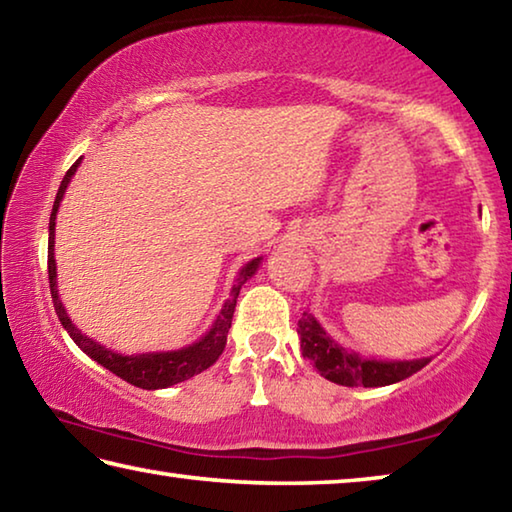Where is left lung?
Returning <instances> with one entry per match:
<instances>
[{
    "label": "left lung",
    "mask_w": 512,
    "mask_h": 512,
    "mask_svg": "<svg viewBox=\"0 0 512 512\" xmlns=\"http://www.w3.org/2000/svg\"><path fill=\"white\" fill-rule=\"evenodd\" d=\"M298 334L302 357L314 363L316 370L325 379L341 386H388L415 375V372L422 370L431 361L427 357L413 361L363 359L357 352L345 350L332 336H327L325 329L320 327L318 320L309 311H305L298 320Z\"/></svg>",
    "instance_id": "left-lung-1"
}]
</instances>
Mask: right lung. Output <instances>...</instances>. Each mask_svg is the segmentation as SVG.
Wrapping results in <instances>:
<instances>
[{"instance_id": "obj_1", "label": "right lung", "mask_w": 512, "mask_h": 512, "mask_svg": "<svg viewBox=\"0 0 512 512\" xmlns=\"http://www.w3.org/2000/svg\"><path fill=\"white\" fill-rule=\"evenodd\" d=\"M81 160H76L69 171L65 173L63 183H60V189L56 194L54 201V210H51V219H49V255H47V268H49V289H51V298H54V307L58 320L63 323L67 329V334L72 336V341L79 345V348L88 354L90 359L101 363L103 368L110 370L112 375L121 377L128 384H133L137 388H146V391H158V388H169L173 384H180L194 375H201L203 370H207L212 363L221 357V352L225 350V343H228V329L232 325V316H235V307H237V298L239 291L244 287L246 280L255 275L259 268V262L262 257L248 262L244 268H241L235 287L230 291V298L223 302V309L216 316L214 325L210 332H207L201 341H196L194 345L183 350H173V352H155V354H137V357H124V354H117L108 348H103L97 341H92L90 336H85L81 329H76L72 320H69L67 311L63 307V302L58 298V287H56V259H54V232H56V212L60 207V201H63L65 189L69 185V180L79 169Z\"/></svg>"}]
</instances>
